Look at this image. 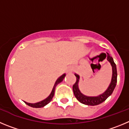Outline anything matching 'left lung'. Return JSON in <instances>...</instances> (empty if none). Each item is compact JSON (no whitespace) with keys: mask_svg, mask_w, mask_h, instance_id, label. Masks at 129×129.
<instances>
[{"mask_svg":"<svg viewBox=\"0 0 129 129\" xmlns=\"http://www.w3.org/2000/svg\"><path fill=\"white\" fill-rule=\"evenodd\" d=\"M107 60L111 63V66L112 68V76L111 79V82L110 83L109 86L108 87L107 89L105 90L104 93L101 94L97 96H87L84 95L80 92V90L78 88V82L80 80V76L77 74H75L76 77V81L75 83L73 85V90L74 94L76 99L82 104H85L87 105H97L102 104V102L106 100L107 98L109 96L112 94L114 89L115 88L117 83V69L116 63L114 62V60L109 54H108Z\"/></svg>","mask_w":129,"mask_h":129,"instance_id":"obj_1","label":"left lung"}]
</instances>
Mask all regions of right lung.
Returning a JSON list of instances; mask_svg holds the SVG:
<instances>
[{
  "label": "right lung",
  "instance_id": "1",
  "mask_svg": "<svg viewBox=\"0 0 129 129\" xmlns=\"http://www.w3.org/2000/svg\"><path fill=\"white\" fill-rule=\"evenodd\" d=\"M65 76H66V74H63V75L59 77L57 79V80L56 81L55 83H54V85L53 87V89L52 90L51 92L50 95L47 97V98H46L45 100H44L41 101V102H37V103H35V104H31V103H27V102H25V104H27V105L31 107H34V108H41L43 107H44L45 105H46L47 104H48L49 102L51 101V100L53 99V96H54V90H55V88H56V85H57L58 83H60V82H62L63 81V80L64 79Z\"/></svg>",
  "mask_w": 129,
  "mask_h": 129
}]
</instances>
